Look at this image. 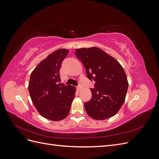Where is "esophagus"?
Segmentation results:
<instances>
[{"instance_id": "34e87169", "label": "esophagus", "mask_w": 159, "mask_h": 159, "mask_svg": "<svg viewBox=\"0 0 159 159\" xmlns=\"http://www.w3.org/2000/svg\"><path fill=\"white\" fill-rule=\"evenodd\" d=\"M81 88H82V87H81V85H79L77 86V89H78V91L81 90Z\"/></svg>"}]
</instances>
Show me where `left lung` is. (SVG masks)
Returning <instances> with one entry per match:
<instances>
[{"label":"left lung","mask_w":159,"mask_h":159,"mask_svg":"<svg viewBox=\"0 0 159 159\" xmlns=\"http://www.w3.org/2000/svg\"><path fill=\"white\" fill-rule=\"evenodd\" d=\"M76 57L84 64L88 78L95 81L92 97L84 103L89 116L96 120L113 117L123 105L128 89L123 67L114 57L98 48L76 49Z\"/></svg>","instance_id":"obj_1"}]
</instances>
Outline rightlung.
Wrapping results in <instances>:
<instances>
[{"label":"right lung","mask_w":159,"mask_h":159,"mask_svg":"<svg viewBox=\"0 0 159 159\" xmlns=\"http://www.w3.org/2000/svg\"><path fill=\"white\" fill-rule=\"evenodd\" d=\"M68 52L66 49L52 52L30 75L28 90L32 103L42 116L52 121L68 116L75 97L74 86L59 84L60 67Z\"/></svg>","instance_id":"1"}]
</instances>
